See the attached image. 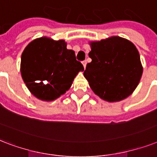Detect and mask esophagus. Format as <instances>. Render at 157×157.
Segmentation results:
<instances>
[{
    "instance_id": "1",
    "label": "esophagus",
    "mask_w": 157,
    "mask_h": 157,
    "mask_svg": "<svg viewBox=\"0 0 157 157\" xmlns=\"http://www.w3.org/2000/svg\"><path fill=\"white\" fill-rule=\"evenodd\" d=\"M82 63V65H83V67L86 68V65H87V60H83Z\"/></svg>"
}]
</instances>
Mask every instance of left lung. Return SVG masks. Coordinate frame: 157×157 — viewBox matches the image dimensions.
Returning <instances> with one entry per match:
<instances>
[{
  "label": "left lung",
  "mask_w": 157,
  "mask_h": 157,
  "mask_svg": "<svg viewBox=\"0 0 157 157\" xmlns=\"http://www.w3.org/2000/svg\"><path fill=\"white\" fill-rule=\"evenodd\" d=\"M89 57L83 72L92 90L101 99L119 101L130 95L143 74L140 56L128 40L111 37L91 43Z\"/></svg>",
  "instance_id": "8db88e82"
}]
</instances>
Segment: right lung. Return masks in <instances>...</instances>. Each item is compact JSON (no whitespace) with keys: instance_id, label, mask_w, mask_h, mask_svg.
I'll list each match as a JSON object with an SVG mask.
<instances>
[{"instance_id":"1","label":"right lung","mask_w":157,"mask_h":157,"mask_svg":"<svg viewBox=\"0 0 157 157\" xmlns=\"http://www.w3.org/2000/svg\"><path fill=\"white\" fill-rule=\"evenodd\" d=\"M83 65L64 40L41 37L30 42L21 56V75L27 87L40 100L53 101L70 87Z\"/></svg>"}]
</instances>
